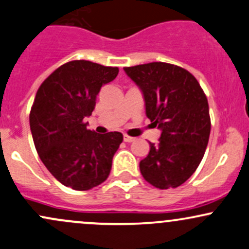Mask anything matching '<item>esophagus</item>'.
Masks as SVG:
<instances>
[{"label": "esophagus", "instance_id": "obj_1", "mask_svg": "<svg viewBox=\"0 0 249 249\" xmlns=\"http://www.w3.org/2000/svg\"><path fill=\"white\" fill-rule=\"evenodd\" d=\"M135 140H136L135 137H130V136L124 135V142H126V143H131V142H135Z\"/></svg>", "mask_w": 249, "mask_h": 249}]
</instances>
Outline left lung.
I'll return each instance as SVG.
<instances>
[{"mask_svg":"<svg viewBox=\"0 0 249 249\" xmlns=\"http://www.w3.org/2000/svg\"><path fill=\"white\" fill-rule=\"evenodd\" d=\"M142 90L145 114L161 130L140 162L143 178L160 190L184 184L199 166L211 130L209 104L199 82L184 68L163 62L124 68Z\"/></svg>","mask_w":249,"mask_h":249,"instance_id":"obj_1","label":"left lung"}]
</instances>
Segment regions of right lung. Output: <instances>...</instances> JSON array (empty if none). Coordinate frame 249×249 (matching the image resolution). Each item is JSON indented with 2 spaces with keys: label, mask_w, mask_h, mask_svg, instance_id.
<instances>
[{
  "label": "right lung",
  "mask_w": 249,
  "mask_h": 249,
  "mask_svg": "<svg viewBox=\"0 0 249 249\" xmlns=\"http://www.w3.org/2000/svg\"><path fill=\"white\" fill-rule=\"evenodd\" d=\"M118 72L117 67L71 61L54 70L36 91L30 113L33 142L46 168L64 186L87 191L108 178L123 135L90 131L85 118L93 112L101 87Z\"/></svg>",
  "instance_id": "add662e5"
}]
</instances>
